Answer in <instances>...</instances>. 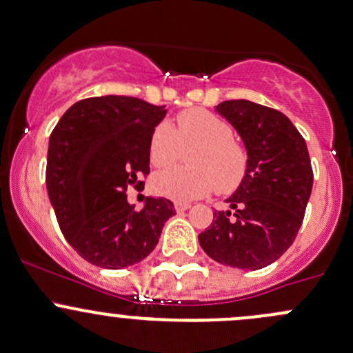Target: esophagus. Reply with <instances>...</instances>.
<instances>
[{
    "label": "esophagus",
    "instance_id": "1",
    "mask_svg": "<svg viewBox=\"0 0 353 353\" xmlns=\"http://www.w3.org/2000/svg\"><path fill=\"white\" fill-rule=\"evenodd\" d=\"M189 203H181V201H176L174 203V210L177 211V213H183V211H186V210H189Z\"/></svg>",
    "mask_w": 353,
    "mask_h": 353
}]
</instances>
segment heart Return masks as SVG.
Here are the masks:
<instances>
[{"instance_id":"obj_1","label":"heart","mask_w":353,"mask_h":353,"mask_svg":"<svg viewBox=\"0 0 353 353\" xmlns=\"http://www.w3.org/2000/svg\"><path fill=\"white\" fill-rule=\"evenodd\" d=\"M147 152L155 169L174 165L188 152V167L161 172L152 179L157 194L176 201L203 198L214 189L218 194H230L248 172L247 148L233 137L223 118L203 108L181 111L176 128L169 121L155 125Z\"/></svg>"}]
</instances>
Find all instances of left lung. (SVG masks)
Here are the masks:
<instances>
[{
	"label": "left lung",
	"instance_id": "left-lung-1",
	"mask_svg": "<svg viewBox=\"0 0 353 353\" xmlns=\"http://www.w3.org/2000/svg\"><path fill=\"white\" fill-rule=\"evenodd\" d=\"M216 111L242 137L248 172L226 199L235 211H214L199 245L220 264L257 270L276 262L301 228L313 188L310 154L281 111L247 99L223 101Z\"/></svg>",
	"mask_w": 353,
	"mask_h": 353
}]
</instances>
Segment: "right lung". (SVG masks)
<instances>
[{"label": "right lung", "instance_id": "add662e5", "mask_svg": "<svg viewBox=\"0 0 353 353\" xmlns=\"http://www.w3.org/2000/svg\"><path fill=\"white\" fill-rule=\"evenodd\" d=\"M165 117L132 96L77 101L50 133L46 183L62 235L89 264L123 269L143 261L176 214L172 201L147 198L142 210L127 201L148 167V139Z\"/></svg>", "mask_w": 353, "mask_h": 353}]
</instances>
